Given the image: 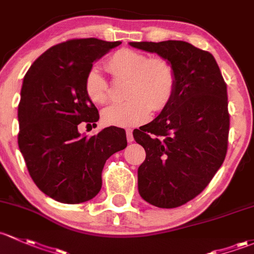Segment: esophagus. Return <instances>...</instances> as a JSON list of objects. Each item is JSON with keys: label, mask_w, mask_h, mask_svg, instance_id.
Listing matches in <instances>:
<instances>
[{"label": "esophagus", "mask_w": 254, "mask_h": 254, "mask_svg": "<svg viewBox=\"0 0 254 254\" xmlns=\"http://www.w3.org/2000/svg\"><path fill=\"white\" fill-rule=\"evenodd\" d=\"M127 142H132V141H134V136H132L131 129H127Z\"/></svg>", "instance_id": "obj_1"}]
</instances>
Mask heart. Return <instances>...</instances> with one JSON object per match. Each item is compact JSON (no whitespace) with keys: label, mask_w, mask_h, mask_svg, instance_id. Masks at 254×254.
<instances>
[{"label":"heart","mask_w":254,"mask_h":254,"mask_svg":"<svg viewBox=\"0 0 254 254\" xmlns=\"http://www.w3.org/2000/svg\"><path fill=\"white\" fill-rule=\"evenodd\" d=\"M106 69L116 79H127L125 102L105 109L102 119L107 125L134 127L148 119L151 109L161 111L170 102L176 85L174 64L168 58L148 57L146 53L122 49L109 56ZM85 92L92 103L106 105L111 98L107 80L97 69L87 73Z\"/></svg>","instance_id":"obj_1"}]
</instances>
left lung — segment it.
Segmentation results:
<instances>
[{
  "label": "left lung",
  "instance_id": "1",
  "mask_svg": "<svg viewBox=\"0 0 254 254\" xmlns=\"http://www.w3.org/2000/svg\"><path fill=\"white\" fill-rule=\"evenodd\" d=\"M174 64L173 97L158 117L136 130L146 151L138 167V192L159 208H176L198 196L228 151V91L214 57L185 41L130 42Z\"/></svg>",
  "mask_w": 254,
  "mask_h": 254
}]
</instances>
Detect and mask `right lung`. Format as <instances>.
I'll return each instance as SVG.
<instances>
[{
    "label": "right lung",
    "mask_w": 254,
    "mask_h": 254,
    "mask_svg": "<svg viewBox=\"0 0 254 254\" xmlns=\"http://www.w3.org/2000/svg\"><path fill=\"white\" fill-rule=\"evenodd\" d=\"M120 44L68 40L42 53L24 76L18 145L37 188L61 203L93 198L102 188L106 161L127 145L120 127H106L91 137L78 130L80 123L91 127L100 119L85 92V78L95 61Z\"/></svg>",
    "instance_id": "add662e5"
}]
</instances>
